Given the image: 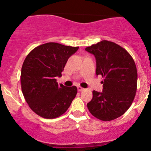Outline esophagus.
Listing matches in <instances>:
<instances>
[{
	"label": "esophagus",
	"mask_w": 151,
	"mask_h": 151,
	"mask_svg": "<svg viewBox=\"0 0 151 151\" xmlns=\"http://www.w3.org/2000/svg\"><path fill=\"white\" fill-rule=\"evenodd\" d=\"M77 90H78V91H80V92H81V91H84V88H82V87H80V86H78L77 87Z\"/></svg>",
	"instance_id": "1"
}]
</instances>
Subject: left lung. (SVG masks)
<instances>
[{
  "label": "left lung",
  "mask_w": 151,
  "mask_h": 151,
  "mask_svg": "<svg viewBox=\"0 0 151 151\" xmlns=\"http://www.w3.org/2000/svg\"><path fill=\"white\" fill-rule=\"evenodd\" d=\"M96 60V75L104 77L102 92L93 91L88 103L90 112L98 119L109 121L128 110L137 92V71L129 52L120 45L101 41L85 48Z\"/></svg>",
  "instance_id": "8db88e82"
}]
</instances>
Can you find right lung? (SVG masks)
Segmentation results:
<instances>
[{
    "label": "right lung",
    "mask_w": 151,
    "mask_h": 151,
    "mask_svg": "<svg viewBox=\"0 0 151 151\" xmlns=\"http://www.w3.org/2000/svg\"><path fill=\"white\" fill-rule=\"evenodd\" d=\"M78 47L49 42L36 47L27 55L21 70V88L30 109L44 118L52 119L68 109L77 93L76 86L57 83L70 56Z\"/></svg>",
    "instance_id": "add662e5"
}]
</instances>
